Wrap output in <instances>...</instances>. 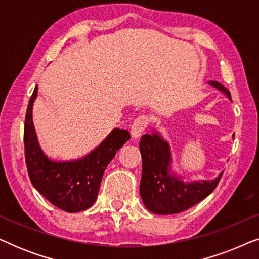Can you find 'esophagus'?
I'll use <instances>...</instances> for the list:
<instances>
[{
  "instance_id": "34e87169",
  "label": "esophagus",
  "mask_w": 259,
  "mask_h": 259,
  "mask_svg": "<svg viewBox=\"0 0 259 259\" xmlns=\"http://www.w3.org/2000/svg\"><path fill=\"white\" fill-rule=\"evenodd\" d=\"M148 122H150L148 116L146 115L138 116V118L134 120V122L132 123V127H131V134H132V138H134V139H139L144 131L147 128Z\"/></svg>"
}]
</instances>
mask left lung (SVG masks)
Segmentation results:
<instances>
[{"label":"left lung","mask_w":259,"mask_h":259,"mask_svg":"<svg viewBox=\"0 0 259 259\" xmlns=\"http://www.w3.org/2000/svg\"><path fill=\"white\" fill-rule=\"evenodd\" d=\"M230 100V91L217 81H208ZM140 153L143 159L140 196L148 211L155 214H175L192 207L206 198L218 185L223 172L213 180L184 182L172 169L171 146L158 131L141 137Z\"/></svg>","instance_id":"obj_1"}]
</instances>
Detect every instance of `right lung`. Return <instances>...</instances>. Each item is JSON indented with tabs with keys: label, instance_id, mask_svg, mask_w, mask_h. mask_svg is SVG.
Masks as SVG:
<instances>
[{
	"label": "right lung",
	"instance_id": "1",
	"mask_svg": "<svg viewBox=\"0 0 259 259\" xmlns=\"http://www.w3.org/2000/svg\"><path fill=\"white\" fill-rule=\"evenodd\" d=\"M36 97L37 86L24 121V154L30 182L54 206L70 213L87 210L97 200L106 167L130 139V132L114 128L84 157L69 161L52 160L42 151L35 132L33 105Z\"/></svg>",
	"mask_w": 259,
	"mask_h": 259
}]
</instances>
